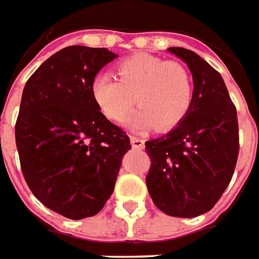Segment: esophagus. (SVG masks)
Instances as JSON below:
<instances>
[{"label":"esophagus","instance_id":"obj_1","mask_svg":"<svg viewBox=\"0 0 259 259\" xmlns=\"http://www.w3.org/2000/svg\"><path fill=\"white\" fill-rule=\"evenodd\" d=\"M131 144L135 149H144L145 148V141L139 137H131Z\"/></svg>","mask_w":259,"mask_h":259}]
</instances>
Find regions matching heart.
<instances>
[{
    "label": "heart",
    "mask_w": 259,
    "mask_h": 259,
    "mask_svg": "<svg viewBox=\"0 0 259 259\" xmlns=\"http://www.w3.org/2000/svg\"><path fill=\"white\" fill-rule=\"evenodd\" d=\"M117 76L99 74L91 86L93 100L110 120H124L137 100L141 109L130 125L166 131L179 125L191 109L192 76L180 62L135 54L118 62Z\"/></svg>",
    "instance_id": "b5f03b06"
}]
</instances>
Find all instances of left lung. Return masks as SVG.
Wrapping results in <instances>:
<instances>
[{"instance_id": "8db88e82", "label": "left lung", "mask_w": 259, "mask_h": 259, "mask_svg": "<svg viewBox=\"0 0 259 259\" xmlns=\"http://www.w3.org/2000/svg\"><path fill=\"white\" fill-rule=\"evenodd\" d=\"M167 50L190 68L194 99L179 125L145 142L150 157L146 187L162 212L195 218L213 208L233 177L240 149L237 110L213 67L191 50Z\"/></svg>"}]
</instances>
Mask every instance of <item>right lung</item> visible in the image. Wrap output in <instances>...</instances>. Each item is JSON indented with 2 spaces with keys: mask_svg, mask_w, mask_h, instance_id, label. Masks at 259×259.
I'll return each instance as SVG.
<instances>
[{
  "mask_svg": "<svg viewBox=\"0 0 259 259\" xmlns=\"http://www.w3.org/2000/svg\"><path fill=\"white\" fill-rule=\"evenodd\" d=\"M117 54L69 46L27 79L15 125L27 185L40 202L79 221L103 209L114 191L130 138L100 111L92 80Z\"/></svg>",
  "mask_w": 259,
  "mask_h": 259,
  "instance_id": "obj_1",
  "label": "right lung"
}]
</instances>
